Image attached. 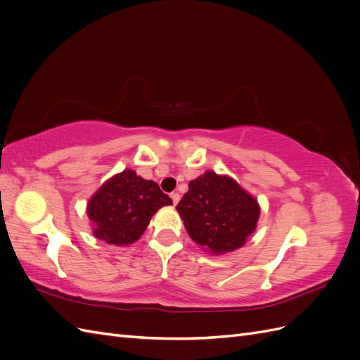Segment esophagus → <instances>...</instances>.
<instances>
[{"label":"esophagus","mask_w":360,"mask_h":360,"mask_svg":"<svg viewBox=\"0 0 360 360\" xmlns=\"http://www.w3.org/2000/svg\"><path fill=\"white\" fill-rule=\"evenodd\" d=\"M169 197H171V200H172V202H174V204H177V202L180 201V195H179L177 192H171V193H169Z\"/></svg>","instance_id":"esophagus-1"}]
</instances>
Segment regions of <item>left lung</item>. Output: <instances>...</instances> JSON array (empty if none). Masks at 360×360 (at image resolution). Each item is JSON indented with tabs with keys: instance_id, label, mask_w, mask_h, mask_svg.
Masks as SVG:
<instances>
[{
	"instance_id": "8db88e82",
	"label": "left lung",
	"mask_w": 360,
	"mask_h": 360,
	"mask_svg": "<svg viewBox=\"0 0 360 360\" xmlns=\"http://www.w3.org/2000/svg\"><path fill=\"white\" fill-rule=\"evenodd\" d=\"M191 238L213 254H225L245 245L254 233L259 207L238 184L207 171L189 183V191L177 204Z\"/></svg>"
}]
</instances>
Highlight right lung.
<instances>
[{
  "label": "right lung",
  "mask_w": 360,
  "mask_h": 360,
  "mask_svg": "<svg viewBox=\"0 0 360 360\" xmlns=\"http://www.w3.org/2000/svg\"><path fill=\"white\" fill-rule=\"evenodd\" d=\"M172 204L156 181L144 180L126 169L108 180L86 207L94 224V236L101 240L123 246L134 243L146 231L160 207Z\"/></svg>",
  "instance_id": "right-lung-1"
}]
</instances>
